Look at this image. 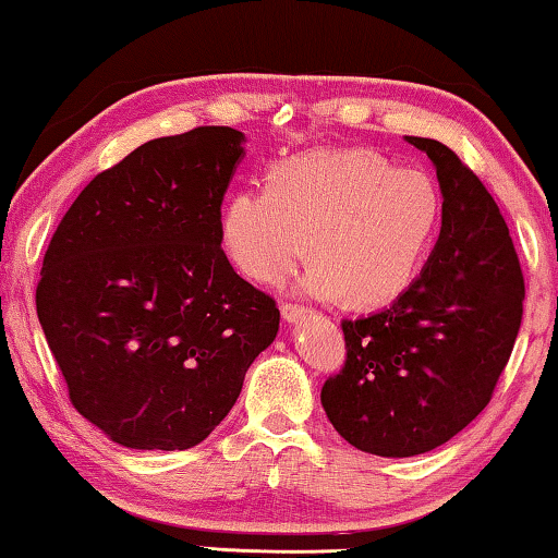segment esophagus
<instances>
[{"mask_svg":"<svg viewBox=\"0 0 558 558\" xmlns=\"http://www.w3.org/2000/svg\"><path fill=\"white\" fill-rule=\"evenodd\" d=\"M280 313H282V320L286 323H298V320H303V317L311 313L307 311L305 305H293V303H282L280 305Z\"/></svg>","mask_w":558,"mask_h":558,"instance_id":"34e87169","label":"esophagus"}]
</instances>
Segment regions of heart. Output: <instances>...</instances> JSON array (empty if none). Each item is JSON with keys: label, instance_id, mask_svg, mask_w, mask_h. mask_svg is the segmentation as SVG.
<instances>
[{"label": "heart", "instance_id": "obj_1", "mask_svg": "<svg viewBox=\"0 0 558 558\" xmlns=\"http://www.w3.org/2000/svg\"><path fill=\"white\" fill-rule=\"evenodd\" d=\"M437 223L439 193L427 173L365 148H332L276 163L268 189L238 191L220 216V241L263 286L288 280L313 247L305 293L377 305L417 276Z\"/></svg>", "mask_w": 558, "mask_h": 558}]
</instances>
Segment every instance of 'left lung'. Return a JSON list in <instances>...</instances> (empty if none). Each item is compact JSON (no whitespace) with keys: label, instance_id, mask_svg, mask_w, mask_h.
<instances>
[{"label":"left lung","instance_id":"8db88e82","mask_svg":"<svg viewBox=\"0 0 558 558\" xmlns=\"http://www.w3.org/2000/svg\"><path fill=\"white\" fill-rule=\"evenodd\" d=\"M441 228L420 278L373 315L342 320L348 360L320 392L327 420L377 457L432 452L492 400L524 313V276L484 183L435 138Z\"/></svg>","mask_w":558,"mask_h":558}]
</instances>
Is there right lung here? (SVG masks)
Masks as SVG:
<instances>
[{
    "label": "right lung",
    "mask_w": 558,
    "mask_h": 558,
    "mask_svg": "<svg viewBox=\"0 0 558 558\" xmlns=\"http://www.w3.org/2000/svg\"><path fill=\"white\" fill-rule=\"evenodd\" d=\"M245 136L154 138L78 193L47 247L37 315L69 400L129 449H189L276 340V300L220 247V206Z\"/></svg>",
    "instance_id": "1"
}]
</instances>
